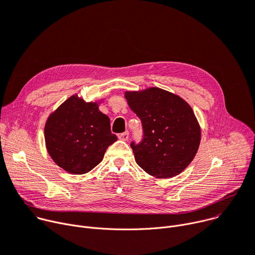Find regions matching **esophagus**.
Here are the masks:
<instances>
[{
	"mask_svg": "<svg viewBox=\"0 0 255 255\" xmlns=\"http://www.w3.org/2000/svg\"><path fill=\"white\" fill-rule=\"evenodd\" d=\"M118 137H119V139H121V140H124V141H127L128 140V138H129V132H124V133H121V134H119L118 135Z\"/></svg>",
	"mask_w": 255,
	"mask_h": 255,
	"instance_id": "obj_1",
	"label": "esophagus"
}]
</instances>
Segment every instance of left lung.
<instances>
[{
  "label": "left lung",
  "instance_id": "left-lung-1",
  "mask_svg": "<svg viewBox=\"0 0 255 255\" xmlns=\"http://www.w3.org/2000/svg\"><path fill=\"white\" fill-rule=\"evenodd\" d=\"M124 95L141 120L144 133L140 144H131L135 161L156 178L181 173L195 158L201 141V127L191 106L158 87L126 91Z\"/></svg>",
  "mask_w": 255,
  "mask_h": 255
}]
</instances>
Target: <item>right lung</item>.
Returning <instances> with one entry per match:
<instances>
[{
  "label": "right lung",
  "instance_id": "add662e5",
  "mask_svg": "<svg viewBox=\"0 0 255 255\" xmlns=\"http://www.w3.org/2000/svg\"><path fill=\"white\" fill-rule=\"evenodd\" d=\"M104 100L86 103L76 93L48 116L44 127L46 148L66 172L88 173L118 139L111 132L110 118L99 111Z\"/></svg>",
  "mask_w": 255,
  "mask_h": 255
}]
</instances>
